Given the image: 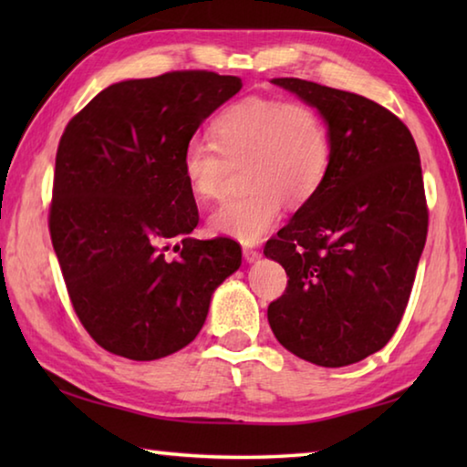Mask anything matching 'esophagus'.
Here are the masks:
<instances>
[{
  "mask_svg": "<svg viewBox=\"0 0 467 467\" xmlns=\"http://www.w3.org/2000/svg\"><path fill=\"white\" fill-rule=\"evenodd\" d=\"M243 255H244V262L247 264H255L259 257H262V253L253 247H243Z\"/></svg>",
  "mask_w": 467,
  "mask_h": 467,
  "instance_id": "34e87169",
  "label": "esophagus"
}]
</instances>
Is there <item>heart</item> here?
<instances>
[{"mask_svg":"<svg viewBox=\"0 0 467 467\" xmlns=\"http://www.w3.org/2000/svg\"><path fill=\"white\" fill-rule=\"evenodd\" d=\"M212 141L193 140L181 154V172L200 202L224 197L233 169L247 192L210 216V231L257 243L280 223L284 205L305 208L326 187L334 140L319 109L309 102L247 97L220 110Z\"/></svg>","mask_w":467,"mask_h":467,"instance_id":"obj_1","label":"heart"}]
</instances>
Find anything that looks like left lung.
<instances>
[{
    "instance_id": "left-lung-1",
    "label": "left lung",
    "mask_w": 467,
    "mask_h": 467,
    "mask_svg": "<svg viewBox=\"0 0 467 467\" xmlns=\"http://www.w3.org/2000/svg\"><path fill=\"white\" fill-rule=\"evenodd\" d=\"M272 84L321 110L334 164L321 193L265 243L288 275L267 321L298 358L348 367L381 350L404 317L429 231L420 156L406 125L360 94Z\"/></svg>"
}]
</instances>
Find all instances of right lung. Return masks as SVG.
Segmentation results:
<instances>
[{"instance_id": "right-lung-1", "label": "right lung", "mask_w": 467, "mask_h": 467, "mask_svg": "<svg viewBox=\"0 0 467 467\" xmlns=\"http://www.w3.org/2000/svg\"><path fill=\"white\" fill-rule=\"evenodd\" d=\"M243 88L203 69L123 80L99 92L59 140L49 231L74 311L117 357L156 360L193 342L239 243L197 241L181 154Z\"/></svg>"}]
</instances>
